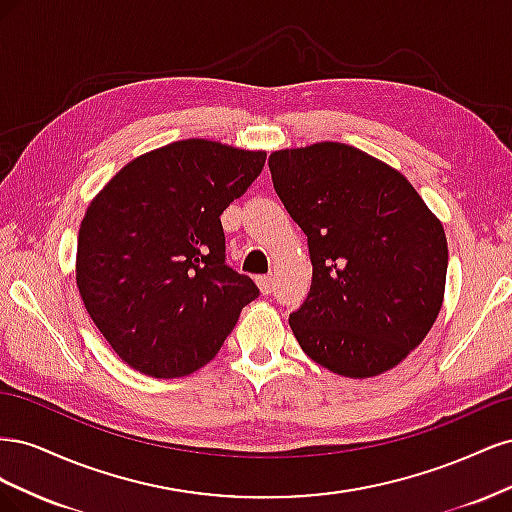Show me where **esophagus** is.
<instances>
[{
  "mask_svg": "<svg viewBox=\"0 0 512 512\" xmlns=\"http://www.w3.org/2000/svg\"><path fill=\"white\" fill-rule=\"evenodd\" d=\"M256 284H258V288H260L262 294H269V292L273 290V286H275V275H273V273H269V275H258V277H256Z\"/></svg>",
  "mask_w": 512,
  "mask_h": 512,
  "instance_id": "esophagus-1",
  "label": "esophagus"
}]
</instances>
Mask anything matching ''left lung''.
I'll use <instances>...</instances> for the list:
<instances>
[{"label":"left lung","mask_w":512,"mask_h":512,"mask_svg":"<svg viewBox=\"0 0 512 512\" xmlns=\"http://www.w3.org/2000/svg\"><path fill=\"white\" fill-rule=\"evenodd\" d=\"M269 170L312 258V288L288 318L299 346L344 378L393 369L440 314L442 222L399 170L352 145L273 151Z\"/></svg>","instance_id":"left-lung-1"}]
</instances>
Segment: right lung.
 <instances>
[{"label":"right lung","instance_id":"add662e5","mask_svg":"<svg viewBox=\"0 0 512 512\" xmlns=\"http://www.w3.org/2000/svg\"><path fill=\"white\" fill-rule=\"evenodd\" d=\"M265 160V151L188 138L134 158L91 200L76 286L123 363L153 378L188 376L258 297L224 262L220 215Z\"/></svg>","mask_w":512,"mask_h":512}]
</instances>
